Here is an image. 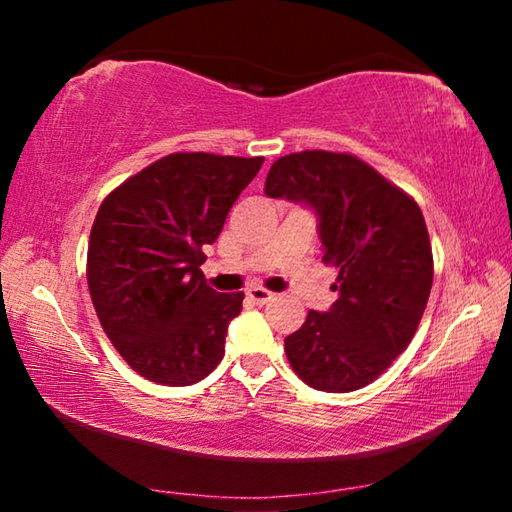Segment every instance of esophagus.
I'll use <instances>...</instances> for the list:
<instances>
[{
  "instance_id": "34e87169",
  "label": "esophagus",
  "mask_w": 512,
  "mask_h": 512,
  "mask_svg": "<svg viewBox=\"0 0 512 512\" xmlns=\"http://www.w3.org/2000/svg\"><path fill=\"white\" fill-rule=\"evenodd\" d=\"M246 296L255 302V305H266V302H271L273 300V293L271 291H266V289H259V287H255V289H248V293Z\"/></svg>"
}]
</instances>
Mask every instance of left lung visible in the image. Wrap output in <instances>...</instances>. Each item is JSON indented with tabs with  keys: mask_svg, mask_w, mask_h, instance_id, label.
Returning a JSON list of instances; mask_svg holds the SVG:
<instances>
[{
	"mask_svg": "<svg viewBox=\"0 0 512 512\" xmlns=\"http://www.w3.org/2000/svg\"><path fill=\"white\" fill-rule=\"evenodd\" d=\"M264 192L316 210L323 262L339 268V300L284 339L291 368L316 391H359L409 348L427 307L433 255L420 207L357 155L332 151L275 160Z\"/></svg>",
	"mask_w": 512,
	"mask_h": 512,
	"instance_id": "8db88e82",
	"label": "left lung"
}]
</instances>
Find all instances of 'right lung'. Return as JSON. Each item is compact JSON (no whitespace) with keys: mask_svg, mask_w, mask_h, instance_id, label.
Segmentation results:
<instances>
[{"mask_svg":"<svg viewBox=\"0 0 512 512\" xmlns=\"http://www.w3.org/2000/svg\"><path fill=\"white\" fill-rule=\"evenodd\" d=\"M264 158L171 153L103 198L88 246L99 323L137 375L192 386L219 366L244 293L205 282L203 248Z\"/></svg>","mask_w":512,"mask_h":512,"instance_id":"add662e5","label":"right lung"}]
</instances>
